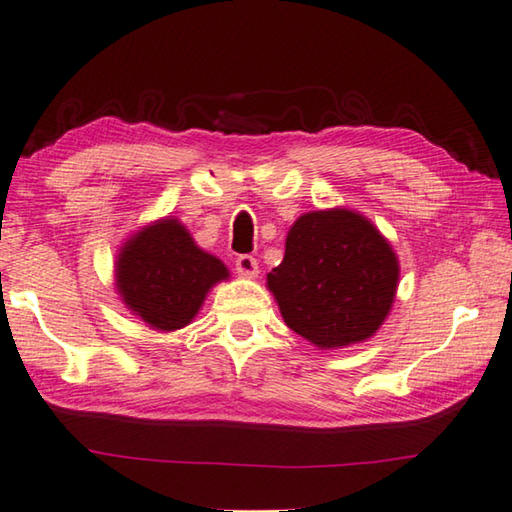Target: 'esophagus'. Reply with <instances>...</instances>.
<instances>
[{
    "mask_svg": "<svg viewBox=\"0 0 512 512\" xmlns=\"http://www.w3.org/2000/svg\"><path fill=\"white\" fill-rule=\"evenodd\" d=\"M235 266H237V273L241 277H257V273H259L257 259L253 255H239Z\"/></svg>",
    "mask_w": 512,
    "mask_h": 512,
    "instance_id": "obj_1",
    "label": "esophagus"
}]
</instances>
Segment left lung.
<instances>
[{
  "label": "left lung",
  "instance_id": "8db88e82",
  "mask_svg": "<svg viewBox=\"0 0 512 512\" xmlns=\"http://www.w3.org/2000/svg\"><path fill=\"white\" fill-rule=\"evenodd\" d=\"M397 282L391 241L348 207L298 216L282 264L266 275L284 323L318 350L375 336L391 314Z\"/></svg>",
  "mask_w": 512,
  "mask_h": 512
}]
</instances>
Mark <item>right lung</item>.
I'll use <instances>...</instances> for the list:
<instances>
[{
  "label": "right lung",
  "mask_w": 512,
  "mask_h": 512,
  "mask_svg": "<svg viewBox=\"0 0 512 512\" xmlns=\"http://www.w3.org/2000/svg\"><path fill=\"white\" fill-rule=\"evenodd\" d=\"M228 277V266L198 248L173 216L151 221L128 237L115 262L119 300L158 332L192 323L210 289Z\"/></svg>",
  "instance_id": "right-lung-1"
}]
</instances>
